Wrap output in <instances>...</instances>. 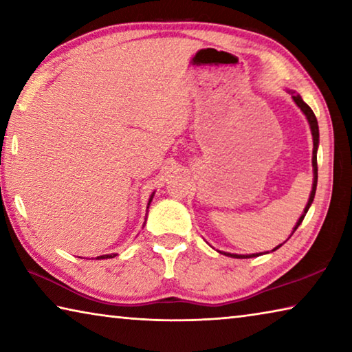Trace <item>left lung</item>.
Listing matches in <instances>:
<instances>
[{
	"label": "left lung",
	"instance_id": "8db88e82",
	"mask_svg": "<svg viewBox=\"0 0 352 352\" xmlns=\"http://www.w3.org/2000/svg\"><path fill=\"white\" fill-rule=\"evenodd\" d=\"M294 100H295V104L300 107L301 109V111L305 113L306 115V118H307V121H309V124H311V132H312V136H314V157H312V166H314V184H312V192H311V197H309V201H307V205H306V208H305V214H302V216L298 219V222H296V225H295V228H294V233H295V230L298 228V226H300V223L302 222V219H305V216H306V212H307V210H309V206L312 205V201H314V197H315V189H317V180H318V166H317V148H318V140H320V133H318V122H317V118H315V115H314V111H312V109L311 107H309L305 100L301 99V96L300 94H294ZM292 233V234H294ZM281 245H278L276 248H279ZM275 248V250H276ZM223 254H226V256H231V258H237V259H245V258H253V256H259V254H231V253H223Z\"/></svg>",
	"mask_w": 352,
	"mask_h": 352
}]
</instances>
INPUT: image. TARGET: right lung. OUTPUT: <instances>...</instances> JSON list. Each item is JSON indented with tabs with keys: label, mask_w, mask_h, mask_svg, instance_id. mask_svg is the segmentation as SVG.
Segmentation results:
<instances>
[{
	"label": "right lung",
	"mask_w": 352,
	"mask_h": 352,
	"mask_svg": "<svg viewBox=\"0 0 352 352\" xmlns=\"http://www.w3.org/2000/svg\"><path fill=\"white\" fill-rule=\"evenodd\" d=\"M152 197H153V195H152ZM151 201H152V199L148 200V205H151ZM147 208H148V206H147ZM113 256H115V254H104V256H98L96 259H107V258H113Z\"/></svg>",
	"instance_id": "obj_1"
}]
</instances>
